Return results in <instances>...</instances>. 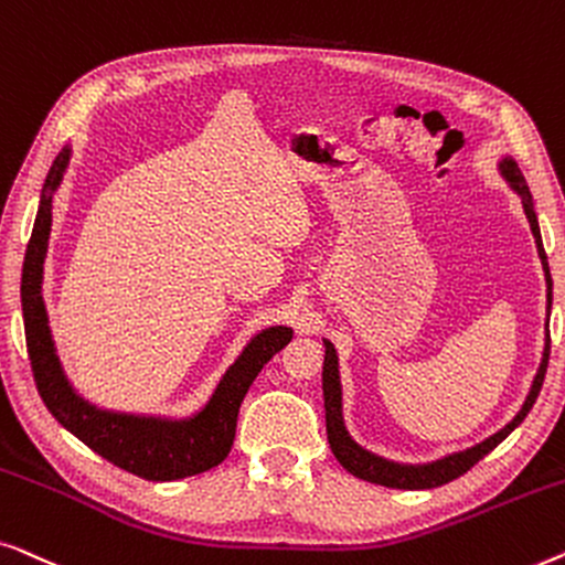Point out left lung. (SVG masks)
Returning a JSON list of instances; mask_svg holds the SVG:
<instances>
[{"label":"left lung","mask_w":565,"mask_h":565,"mask_svg":"<svg viewBox=\"0 0 565 565\" xmlns=\"http://www.w3.org/2000/svg\"><path fill=\"white\" fill-rule=\"evenodd\" d=\"M499 171H502V177L507 184H510L512 192L522 200V210H524V214H527L532 235H535L537 256H540V264H543L545 286H547V291H545V299H547V305H545V312H547L545 348H543V359H540L535 379H532L530 392H527V396H524L518 415H514L510 423L502 427V430L489 435L487 440L476 443L466 450L448 452V456H443V458L427 460V463H399V460H388L384 456H376V452L365 450L363 445H359L351 438V433H348L345 419H343V386H340L338 353H335V345H332L330 340L322 338V345H324L322 394H324V423H328V440H330L332 452H335V458L340 460V466H343L345 471H351L353 476H359V479H363V481L379 483V487H388V489H409V491L443 487V483L463 476L468 468L479 463L487 452L494 450L497 445L502 443L507 435H510L514 427L522 423L524 417H527V412L532 409V404H535V399H537L540 386H543V379H545L547 355H551V330H547V322H551V307H553V279H551V268H547L543 237H540L535 202H532L530 189H527V184H524L520 166L514 163L512 156H504L502 161H499Z\"/></svg>","instance_id":"8db88e82"}]
</instances>
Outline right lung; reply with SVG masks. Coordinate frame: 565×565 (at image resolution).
<instances>
[{"label":"right lung","mask_w":565,"mask_h":565,"mask_svg":"<svg viewBox=\"0 0 565 565\" xmlns=\"http://www.w3.org/2000/svg\"><path fill=\"white\" fill-rule=\"evenodd\" d=\"M68 161L71 146L55 156L47 171L25 264H22V320H25L28 353L38 392L51 415L71 435H76L109 463L125 468L127 473L148 481H179L210 471L233 448L237 409L253 379L284 345H289L294 332L286 324H271L256 332L222 373L210 399L189 417L135 415V412L97 407L84 399L63 371L43 301V264L53 225V196L58 192L63 173L68 171Z\"/></svg>","instance_id":"add662e5"}]
</instances>
